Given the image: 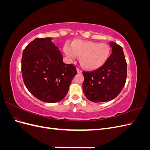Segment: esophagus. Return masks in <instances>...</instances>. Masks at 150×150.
I'll list each match as a JSON object with an SVG mask.
<instances>
[{
  "mask_svg": "<svg viewBox=\"0 0 150 150\" xmlns=\"http://www.w3.org/2000/svg\"><path fill=\"white\" fill-rule=\"evenodd\" d=\"M77 72H78V74H81V73H82V71H81V69H79V68H77Z\"/></svg>",
  "mask_w": 150,
  "mask_h": 150,
  "instance_id": "34e87169",
  "label": "esophagus"
}]
</instances>
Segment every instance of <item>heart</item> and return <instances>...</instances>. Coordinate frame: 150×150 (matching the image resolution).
Here are the masks:
<instances>
[{
    "label": "heart",
    "instance_id": "heart-1",
    "mask_svg": "<svg viewBox=\"0 0 150 150\" xmlns=\"http://www.w3.org/2000/svg\"><path fill=\"white\" fill-rule=\"evenodd\" d=\"M64 52L71 59L80 56L81 64L86 69L94 70L105 63L110 54V48L106 44L76 40L72 43L71 48L64 47Z\"/></svg>",
    "mask_w": 150,
    "mask_h": 150
}]
</instances>
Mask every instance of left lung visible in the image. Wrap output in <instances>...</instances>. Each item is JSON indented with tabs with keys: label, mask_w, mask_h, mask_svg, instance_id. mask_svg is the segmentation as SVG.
<instances>
[{
	"label": "left lung",
	"mask_w": 150,
	"mask_h": 150,
	"mask_svg": "<svg viewBox=\"0 0 150 150\" xmlns=\"http://www.w3.org/2000/svg\"><path fill=\"white\" fill-rule=\"evenodd\" d=\"M111 54L96 71H83V90L86 97L94 103L110 101L117 96L125 86L127 64L122 48L110 42Z\"/></svg>",
	"instance_id": "1"
}]
</instances>
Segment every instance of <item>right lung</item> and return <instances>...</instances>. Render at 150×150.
Listing matches in <instances>:
<instances>
[{
	"instance_id": "1",
	"label": "right lung",
	"mask_w": 150,
	"mask_h": 150,
	"mask_svg": "<svg viewBox=\"0 0 150 150\" xmlns=\"http://www.w3.org/2000/svg\"><path fill=\"white\" fill-rule=\"evenodd\" d=\"M52 38H36L24 49L22 75L29 91L39 100L49 103L64 99L77 74L73 64H66Z\"/></svg>"
}]
</instances>
